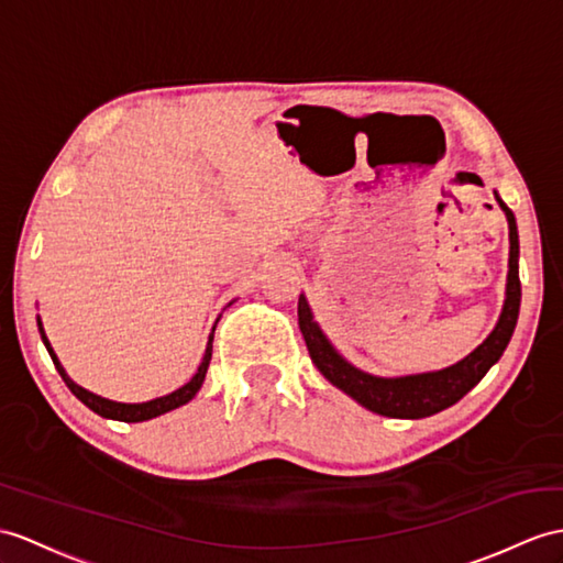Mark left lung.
Instances as JSON below:
<instances>
[{
  "label": "left lung",
  "instance_id": "left-lung-1",
  "mask_svg": "<svg viewBox=\"0 0 563 563\" xmlns=\"http://www.w3.org/2000/svg\"><path fill=\"white\" fill-rule=\"evenodd\" d=\"M497 196V194H495ZM497 202L509 219V284H506V300L501 318L483 344H479L471 355L456 365H451L440 373L424 375H408V377H373L361 373L358 367L349 365L341 355L332 349L327 336L320 332V327L312 322V312L306 303V298H298V327L306 339V346L312 363L318 365L320 373L332 382L334 387L353 396L355 401L365 406L373 413L387 418H428L440 413V410L454 406L468 394L479 379L487 375V369L495 365L504 349L509 346L511 334L518 322L520 308V279H518V229L516 217L506 208V202L497 196Z\"/></svg>",
  "mask_w": 563,
  "mask_h": 563
}]
</instances>
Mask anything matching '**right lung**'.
<instances>
[{"label": "right lung", "instance_id": "obj_1", "mask_svg": "<svg viewBox=\"0 0 563 563\" xmlns=\"http://www.w3.org/2000/svg\"><path fill=\"white\" fill-rule=\"evenodd\" d=\"M37 327H40V334H43V344H45L47 351H49V358H52L54 367L59 369L62 379L66 382V387L71 389V394L76 396V399L84 401V404L92 410V413H98V416H102V418L121 420V422H143V420L157 418V416H162V413H167V410H174V408H178V406L188 404V401L194 399V396L198 394V389L202 387L205 373H208L210 361H212V339H214V329H212V334H210L208 349H205V355H202V363H200V367H198V373H196L194 377H190L188 385H184L181 389H176V391H172V394H167V396H162V399L147 401V404H117V401L102 399V396H95V394L86 391L84 387H78L76 382L68 379V375L64 373V367H62L59 361H57V355H54V351H52V346H49V341H47V336H45V332H43V324H40V320H37Z\"/></svg>", "mask_w": 563, "mask_h": 563}]
</instances>
